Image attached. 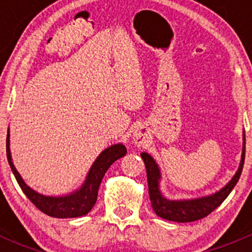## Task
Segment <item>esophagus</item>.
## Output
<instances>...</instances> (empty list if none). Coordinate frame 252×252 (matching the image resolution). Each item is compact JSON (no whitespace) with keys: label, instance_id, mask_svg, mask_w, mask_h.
I'll return each mask as SVG.
<instances>
[{"label":"esophagus","instance_id":"34e87169","mask_svg":"<svg viewBox=\"0 0 252 252\" xmlns=\"http://www.w3.org/2000/svg\"><path fill=\"white\" fill-rule=\"evenodd\" d=\"M133 139H134V142H135L138 146H140V145H142L145 142V133L142 130H140V129H138V130H135V133H134L133 135Z\"/></svg>","mask_w":252,"mask_h":252}]
</instances>
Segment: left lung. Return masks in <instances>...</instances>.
Segmentation results:
<instances>
[{"label": "left lung", "instance_id": "obj_1", "mask_svg": "<svg viewBox=\"0 0 252 252\" xmlns=\"http://www.w3.org/2000/svg\"><path fill=\"white\" fill-rule=\"evenodd\" d=\"M141 158L144 159L145 167H146L150 200H151L152 208L156 212V215L167 220H173V222H194V220H201V218L210 215L212 211H215L218 206L227 199V196L230 194L233 188L238 183L241 171H243L244 161H245V134H244L243 154H241V161L238 171H236L234 177L232 178V180L223 189H220L216 194L210 195V196H204L191 200L166 199L161 194V191H159L161 173H159V168L157 166V163L146 152H142Z\"/></svg>", "mask_w": 252, "mask_h": 252}]
</instances>
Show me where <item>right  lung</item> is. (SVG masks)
I'll list each match as a JSON object with an SVG mask.
<instances>
[{"mask_svg":"<svg viewBox=\"0 0 252 252\" xmlns=\"http://www.w3.org/2000/svg\"><path fill=\"white\" fill-rule=\"evenodd\" d=\"M7 158L11 166L12 172L16 177L20 189L23 190L28 199L32 202L41 212L46 213L47 216L56 218H74L86 215L91 211L94 205L96 204L98 194V188H100L102 178L111 164L116 162L117 159L123 157L126 154V149L123 144L112 145L108 149L103 150L100 156L94 162L93 167L89 171L85 183L80 189L72 192L65 196H45L39 194L32 188L28 187L22 179L20 174L18 173L11 157V150H9V129L7 133Z\"/></svg>","mask_w":252,"mask_h":252,"instance_id":"1","label":"right lung"}]
</instances>
